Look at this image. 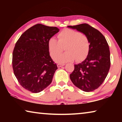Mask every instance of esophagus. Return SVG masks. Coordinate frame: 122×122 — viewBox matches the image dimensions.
Here are the masks:
<instances>
[{"label": "esophagus", "mask_w": 122, "mask_h": 122, "mask_svg": "<svg viewBox=\"0 0 122 122\" xmlns=\"http://www.w3.org/2000/svg\"><path fill=\"white\" fill-rule=\"evenodd\" d=\"M65 66L64 64H60V63H59V64H57V67H58V68L61 67H62V66Z\"/></svg>", "instance_id": "obj_1"}]
</instances>
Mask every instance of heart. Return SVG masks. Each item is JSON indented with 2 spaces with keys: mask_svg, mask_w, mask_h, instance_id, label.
<instances>
[{
  "mask_svg": "<svg viewBox=\"0 0 122 122\" xmlns=\"http://www.w3.org/2000/svg\"><path fill=\"white\" fill-rule=\"evenodd\" d=\"M57 39L51 38L48 40V48L51 58L63 50L67 51L55 59L57 62L64 63L75 60L80 61L86 58L90 50V42L86 35L71 29H65L57 35Z\"/></svg>",
  "mask_w": 122,
  "mask_h": 122,
  "instance_id": "1",
  "label": "heart"
}]
</instances>
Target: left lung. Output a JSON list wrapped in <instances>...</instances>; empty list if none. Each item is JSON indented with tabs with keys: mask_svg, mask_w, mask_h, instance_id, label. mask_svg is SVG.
<instances>
[{
	"mask_svg": "<svg viewBox=\"0 0 122 122\" xmlns=\"http://www.w3.org/2000/svg\"><path fill=\"white\" fill-rule=\"evenodd\" d=\"M68 27L75 29L88 37L90 50L86 58L77 65L70 74V78L76 86L86 92L97 89L106 79L110 67L109 45L101 33L87 24Z\"/></svg>",
	"mask_w": 122,
	"mask_h": 122,
	"instance_id": "8db88e82",
	"label": "left lung"
}]
</instances>
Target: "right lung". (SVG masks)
Listing matches in <instances>:
<instances>
[{
	"label": "right lung",
	"instance_id": "right-lung-1",
	"mask_svg": "<svg viewBox=\"0 0 122 122\" xmlns=\"http://www.w3.org/2000/svg\"><path fill=\"white\" fill-rule=\"evenodd\" d=\"M59 31L56 27L36 24L26 30L16 42L12 67L25 89L38 93L51 83L57 67L49 55L48 42Z\"/></svg>",
	"mask_w": 122,
	"mask_h": 122
}]
</instances>
